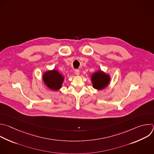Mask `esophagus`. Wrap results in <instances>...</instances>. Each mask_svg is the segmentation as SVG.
<instances>
[{"instance_id": "esophagus-1", "label": "esophagus", "mask_w": 154, "mask_h": 154, "mask_svg": "<svg viewBox=\"0 0 154 154\" xmlns=\"http://www.w3.org/2000/svg\"><path fill=\"white\" fill-rule=\"evenodd\" d=\"M75 74H76L77 75H79V74H80V71H79V70L77 69H75Z\"/></svg>"}]
</instances>
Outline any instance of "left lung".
Wrapping results in <instances>:
<instances>
[{
	"instance_id": "left-lung-1",
	"label": "left lung",
	"mask_w": 154,
	"mask_h": 154,
	"mask_svg": "<svg viewBox=\"0 0 154 154\" xmlns=\"http://www.w3.org/2000/svg\"><path fill=\"white\" fill-rule=\"evenodd\" d=\"M110 76L101 71H98L94 73L91 77L93 88L98 90H101L105 88L109 81Z\"/></svg>"
}]
</instances>
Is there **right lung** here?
Masks as SVG:
<instances>
[{
  "label": "right lung",
  "mask_w": 154,
  "mask_h": 154,
  "mask_svg": "<svg viewBox=\"0 0 154 154\" xmlns=\"http://www.w3.org/2000/svg\"><path fill=\"white\" fill-rule=\"evenodd\" d=\"M43 80L49 89L58 91L62 87L64 77L57 70L53 69L46 71L43 74Z\"/></svg>",
  "instance_id": "right-lung-1"
}]
</instances>
